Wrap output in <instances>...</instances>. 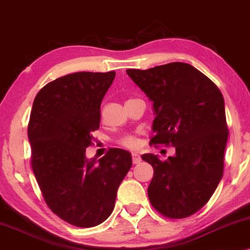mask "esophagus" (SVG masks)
I'll return each mask as SVG.
<instances>
[{
    "instance_id": "obj_1",
    "label": "esophagus",
    "mask_w": 250,
    "mask_h": 250,
    "mask_svg": "<svg viewBox=\"0 0 250 250\" xmlns=\"http://www.w3.org/2000/svg\"><path fill=\"white\" fill-rule=\"evenodd\" d=\"M132 159H133V164H140L142 160L141 157H140L136 152L132 153Z\"/></svg>"
}]
</instances>
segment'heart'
<instances>
[{
    "label": "heart",
    "instance_id": "1",
    "mask_svg": "<svg viewBox=\"0 0 250 250\" xmlns=\"http://www.w3.org/2000/svg\"><path fill=\"white\" fill-rule=\"evenodd\" d=\"M121 143L124 146H126V148H131V149L135 148L136 145H138V143H136L135 138H133L132 135H126V136H124V138H122Z\"/></svg>",
    "mask_w": 250,
    "mask_h": 250
}]
</instances>
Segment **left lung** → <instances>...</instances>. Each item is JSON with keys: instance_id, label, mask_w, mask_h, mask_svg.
I'll use <instances>...</instances> for the list:
<instances>
[{"instance_id": "left-lung-1", "label": "left lung", "mask_w": 250, "mask_h": 250, "mask_svg": "<svg viewBox=\"0 0 250 250\" xmlns=\"http://www.w3.org/2000/svg\"><path fill=\"white\" fill-rule=\"evenodd\" d=\"M126 73L152 102L156 117L150 145L175 146V155L165 162L152 153L142 155L153 167L150 203L167 217L190 216L207 204L223 176L229 136L223 95L189 63Z\"/></svg>"}]
</instances>
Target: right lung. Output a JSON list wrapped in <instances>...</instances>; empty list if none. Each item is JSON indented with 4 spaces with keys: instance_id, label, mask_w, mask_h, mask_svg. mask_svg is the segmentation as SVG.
<instances>
[{
    "instance_id": "1",
    "label": "right lung",
    "mask_w": 250,
    "mask_h": 250,
    "mask_svg": "<svg viewBox=\"0 0 250 250\" xmlns=\"http://www.w3.org/2000/svg\"><path fill=\"white\" fill-rule=\"evenodd\" d=\"M115 76L81 71L57 78L37 93L30 112L33 172L47 206L75 227H95L110 216L132 166L124 149H110L99 160L85 155Z\"/></svg>"
}]
</instances>
